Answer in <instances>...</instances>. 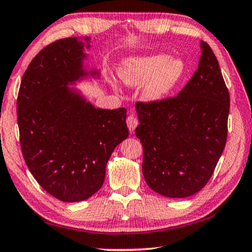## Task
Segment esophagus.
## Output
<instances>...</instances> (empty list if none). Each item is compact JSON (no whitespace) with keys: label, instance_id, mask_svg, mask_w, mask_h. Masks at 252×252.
Masks as SVG:
<instances>
[{"label":"esophagus","instance_id":"1","mask_svg":"<svg viewBox=\"0 0 252 252\" xmlns=\"http://www.w3.org/2000/svg\"><path fill=\"white\" fill-rule=\"evenodd\" d=\"M126 123H127V126H128L129 131H134L135 128H136L137 125H138L137 118L135 117L134 115H129L128 117H127V119H126Z\"/></svg>","mask_w":252,"mask_h":252}]
</instances>
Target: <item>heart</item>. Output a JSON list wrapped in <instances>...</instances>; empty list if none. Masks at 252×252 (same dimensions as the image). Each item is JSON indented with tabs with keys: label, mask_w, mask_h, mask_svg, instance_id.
<instances>
[{
	"label": "heart",
	"mask_w": 252,
	"mask_h": 252,
	"mask_svg": "<svg viewBox=\"0 0 252 252\" xmlns=\"http://www.w3.org/2000/svg\"><path fill=\"white\" fill-rule=\"evenodd\" d=\"M186 74V64L179 57L164 54L129 57L124 61L119 75L126 84L136 87L145 83L143 94L150 101L163 99L175 90Z\"/></svg>",
	"instance_id": "heart-1"
}]
</instances>
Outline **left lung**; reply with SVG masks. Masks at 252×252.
Masks as SVG:
<instances>
[{
	"instance_id": "8db88e82",
	"label": "left lung",
	"mask_w": 252,
	"mask_h": 252,
	"mask_svg": "<svg viewBox=\"0 0 252 252\" xmlns=\"http://www.w3.org/2000/svg\"><path fill=\"white\" fill-rule=\"evenodd\" d=\"M200 48L198 68L177 96L136 103L143 176L170 198L205 187L225 148L230 94L210 45Z\"/></svg>"
}]
</instances>
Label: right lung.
<instances>
[{
  "label": "right lung",
  "mask_w": 252,
  "mask_h": 252,
  "mask_svg": "<svg viewBox=\"0 0 252 252\" xmlns=\"http://www.w3.org/2000/svg\"><path fill=\"white\" fill-rule=\"evenodd\" d=\"M87 48L90 47L86 37ZM84 42L64 38L42 48L22 76L17 100L20 145L37 183L62 202L101 188L116 146L128 137L126 109H100L68 88L96 71L83 68Z\"/></svg>",
  "instance_id": "right-lung-1"
}]
</instances>
